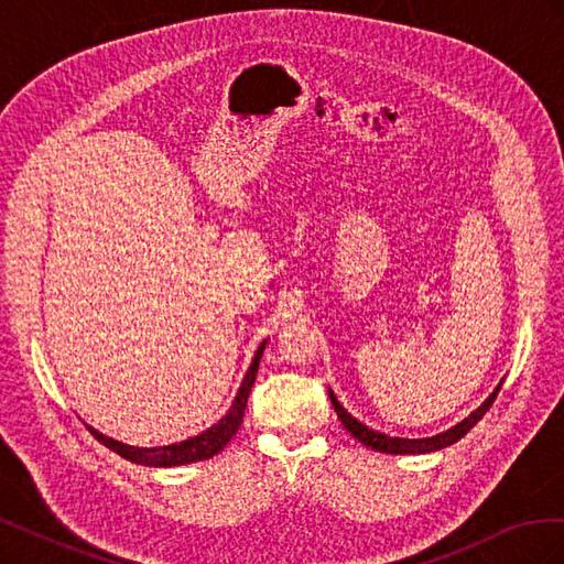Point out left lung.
<instances>
[{
    "mask_svg": "<svg viewBox=\"0 0 564 564\" xmlns=\"http://www.w3.org/2000/svg\"><path fill=\"white\" fill-rule=\"evenodd\" d=\"M501 383H503V381H501ZM501 383H499L497 388H494L491 395H489L480 406H477L475 412H470L464 421H458L456 425H452L449 431L440 433V435H433V437H390V435H386V433H379V431L369 429V425H365L362 421H357V419L348 412V409H344V404H340V402L336 400L332 388H329V400H332V404H334V409H336V414H338L340 423H344V429H346L357 442H362L365 447H369V449H373V452H381V454H431V452L445 449V447L454 445V442H458L460 437H464V435L473 429V425L489 412V406L494 404V400H497V395H499Z\"/></svg>",
    "mask_w": 564,
    "mask_h": 564,
    "instance_id": "left-lung-1",
    "label": "left lung"
}]
</instances>
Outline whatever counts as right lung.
Here are the masks:
<instances>
[{"label": "right lung", "mask_w": 564, "mask_h": 564, "mask_svg": "<svg viewBox=\"0 0 564 564\" xmlns=\"http://www.w3.org/2000/svg\"><path fill=\"white\" fill-rule=\"evenodd\" d=\"M265 344L268 340H263L259 350L253 352V360L245 373L240 390H237V395L226 412V416H220V421H216L212 429H207L195 437H187L183 442H172V445H164V447H133V445H124V442H119V440H112L104 433H98L96 429H91L89 423H84V425H87L89 433L100 442V445H106L108 449L117 452L122 458L133 460V464H141V466L172 468V466H185V464H195V460L212 458L218 452H224V447L237 435V431H240L249 392L256 381V373H259V362H261V355L265 350Z\"/></svg>", "instance_id": "right-lung-1"}]
</instances>
